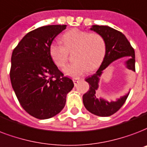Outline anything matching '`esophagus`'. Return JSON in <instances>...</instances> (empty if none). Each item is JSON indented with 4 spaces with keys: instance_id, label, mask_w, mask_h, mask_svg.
<instances>
[{
    "instance_id": "1",
    "label": "esophagus",
    "mask_w": 147,
    "mask_h": 147,
    "mask_svg": "<svg viewBox=\"0 0 147 147\" xmlns=\"http://www.w3.org/2000/svg\"><path fill=\"white\" fill-rule=\"evenodd\" d=\"M79 81H80L79 78H73V82L75 84V86H77V84L79 82Z\"/></svg>"
}]
</instances>
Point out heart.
Listing matches in <instances>:
<instances>
[{
    "label": "heart",
    "instance_id": "b5f03b06",
    "mask_svg": "<svg viewBox=\"0 0 147 147\" xmlns=\"http://www.w3.org/2000/svg\"><path fill=\"white\" fill-rule=\"evenodd\" d=\"M64 46L51 44L49 53L56 65L60 69L65 67L69 52L75 50L74 63L65 69L67 76L73 78L80 76L89 70H95L100 65L106 54V42L100 34H89L80 29H71L61 36Z\"/></svg>",
    "mask_w": 147,
    "mask_h": 147
}]
</instances>
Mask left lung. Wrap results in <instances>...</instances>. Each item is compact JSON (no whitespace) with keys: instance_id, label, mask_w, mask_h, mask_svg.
Returning <instances> with one entry per match:
<instances>
[{"instance_id":"1","label":"left lung","mask_w":147,"mask_h":147,"mask_svg":"<svg viewBox=\"0 0 147 147\" xmlns=\"http://www.w3.org/2000/svg\"><path fill=\"white\" fill-rule=\"evenodd\" d=\"M91 31L102 37L106 42V54L103 61L96 73L86 78L89 85V89L82 96L86 109L91 113L98 116H109L116 113L125 103L129 92L115 101H107L99 96L98 83L103 71L113 61L124 57L128 59L124 62L126 69L135 71V51L126 36L116 29L104 25H92Z\"/></svg>"}]
</instances>
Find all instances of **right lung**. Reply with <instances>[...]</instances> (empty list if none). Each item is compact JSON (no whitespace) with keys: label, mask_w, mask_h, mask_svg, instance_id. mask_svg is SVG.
<instances>
[{"label":"right lung","mask_w":147,"mask_h":147,"mask_svg":"<svg viewBox=\"0 0 147 147\" xmlns=\"http://www.w3.org/2000/svg\"><path fill=\"white\" fill-rule=\"evenodd\" d=\"M66 25H48L30 31L11 55L10 78L21 106L31 116L46 119L65 107L67 94L74 87L54 63L49 47Z\"/></svg>","instance_id":"right-lung-1"}]
</instances>
